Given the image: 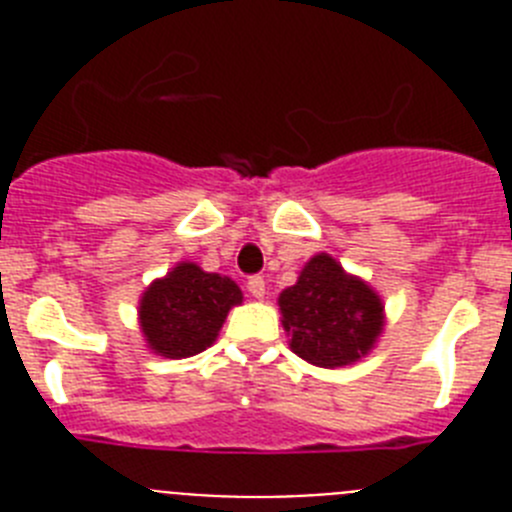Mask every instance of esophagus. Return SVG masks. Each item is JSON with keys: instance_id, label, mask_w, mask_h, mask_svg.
<instances>
[{"instance_id": "esophagus-1", "label": "esophagus", "mask_w": 512, "mask_h": 512, "mask_svg": "<svg viewBox=\"0 0 512 512\" xmlns=\"http://www.w3.org/2000/svg\"><path fill=\"white\" fill-rule=\"evenodd\" d=\"M248 292H251V297H256V300H264V295H266L264 277H251V279H248Z\"/></svg>"}]
</instances>
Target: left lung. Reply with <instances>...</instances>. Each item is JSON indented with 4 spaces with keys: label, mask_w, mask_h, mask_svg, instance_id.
I'll list each match as a JSON object with an SVG mask.
<instances>
[{
    "label": "left lung",
    "mask_w": 512,
    "mask_h": 512,
    "mask_svg": "<svg viewBox=\"0 0 512 512\" xmlns=\"http://www.w3.org/2000/svg\"><path fill=\"white\" fill-rule=\"evenodd\" d=\"M279 310L289 348L323 369L359 361L384 328V305L377 292L346 274L328 253L307 261L297 284L279 295Z\"/></svg>",
    "instance_id": "8db88e82"
}]
</instances>
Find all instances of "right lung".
<instances>
[{
	"instance_id": "add662e5",
	"label": "right lung",
	"mask_w": 512,
	"mask_h": 512,
	"mask_svg": "<svg viewBox=\"0 0 512 512\" xmlns=\"http://www.w3.org/2000/svg\"><path fill=\"white\" fill-rule=\"evenodd\" d=\"M241 302L243 292L233 279L182 261L143 292L140 330L153 354L187 359L215 343L230 307Z\"/></svg>"
}]
</instances>
